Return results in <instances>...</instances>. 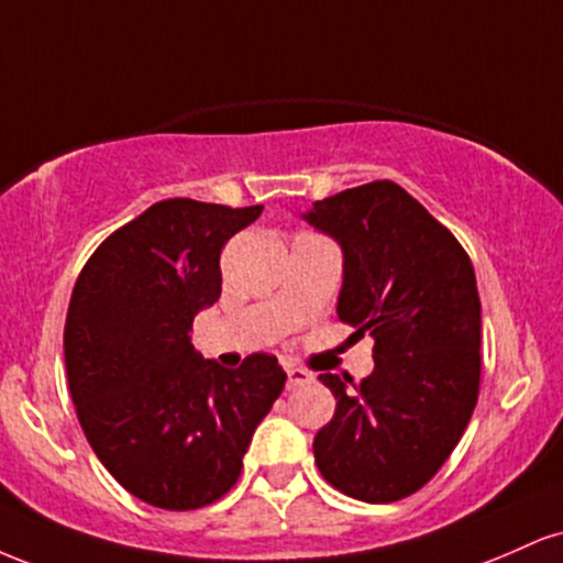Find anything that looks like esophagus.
Listing matches in <instances>:
<instances>
[{"instance_id": "obj_1", "label": "esophagus", "mask_w": 563, "mask_h": 563, "mask_svg": "<svg viewBox=\"0 0 563 563\" xmlns=\"http://www.w3.org/2000/svg\"><path fill=\"white\" fill-rule=\"evenodd\" d=\"M286 376H288V389H299V386H303V384H312V373L309 371H303V367H294V365H288L286 367Z\"/></svg>"}]
</instances>
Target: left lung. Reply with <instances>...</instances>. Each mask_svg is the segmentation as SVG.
Returning <instances> with one entry per match:
<instances>
[{"instance_id": "1", "label": "left lung", "mask_w": 563, "mask_h": 563, "mask_svg": "<svg viewBox=\"0 0 563 563\" xmlns=\"http://www.w3.org/2000/svg\"><path fill=\"white\" fill-rule=\"evenodd\" d=\"M303 219L344 251L339 320L376 341V367L360 384L320 373L335 412L314 437V463L349 497L402 500L442 468L479 399L474 264L391 179L322 198Z\"/></svg>"}]
</instances>
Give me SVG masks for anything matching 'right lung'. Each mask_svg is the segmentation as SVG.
<instances>
[{"instance_id": "1", "label": "right lung", "mask_w": 563, "mask_h": 563, "mask_svg": "<svg viewBox=\"0 0 563 563\" xmlns=\"http://www.w3.org/2000/svg\"><path fill=\"white\" fill-rule=\"evenodd\" d=\"M262 209L158 200L97 245L70 294L76 416L102 466L147 506L196 510L228 495L286 386L273 354L228 371L190 344L196 314L222 294L224 243Z\"/></svg>"}]
</instances>
